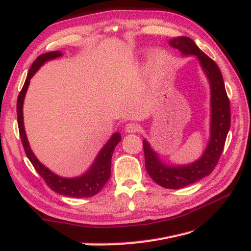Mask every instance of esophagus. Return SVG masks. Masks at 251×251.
<instances>
[{
    "label": "esophagus",
    "instance_id": "1",
    "mask_svg": "<svg viewBox=\"0 0 251 251\" xmlns=\"http://www.w3.org/2000/svg\"><path fill=\"white\" fill-rule=\"evenodd\" d=\"M125 130L126 133H136L140 130V126L135 123H128L126 124Z\"/></svg>",
    "mask_w": 251,
    "mask_h": 251
}]
</instances>
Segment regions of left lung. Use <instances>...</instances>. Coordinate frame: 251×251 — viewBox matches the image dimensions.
Masks as SVG:
<instances>
[{
  "mask_svg": "<svg viewBox=\"0 0 251 251\" xmlns=\"http://www.w3.org/2000/svg\"><path fill=\"white\" fill-rule=\"evenodd\" d=\"M169 44L183 55H195L198 58L210 85V137L206 149L198 160L187 165H168L159 159L150 143L146 139L143 140L146 169L151 178L162 187L179 189L195 183L214 171L229 131L230 103L219 67L199 49L192 39L179 36L171 40Z\"/></svg>",
  "mask_w": 251,
  "mask_h": 251,
  "instance_id": "left-lung-1",
  "label": "left lung"
}]
</instances>
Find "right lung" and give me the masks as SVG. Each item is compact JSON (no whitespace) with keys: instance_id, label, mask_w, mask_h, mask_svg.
<instances>
[{"instance_id":"add662e5","label":"right lung","mask_w":251,"mask_h":251,"mask_svg":"<svg viewBox=\"0 0 251 251\" xmlns=\"http://www.w3.org/2000/svg\"><path fill=\"white\" fill-rule=\"evenodd\" d=\"M60 51H52L45 53L37 57L33 64L31 65L27 74L24 86H23L21 92L18 97L17 101V114H18V125L21 140L24 147L25 153L34 166L36 172L40 174V176L45 180L47 185L59 195H64L71 198H89L100 193V189L107 183L111 176V159L114 149L116 148L119 141L121 140V136L119 133H114L109 141L105 143V146L100 150L94 162L90 166V169L79 177L75 178H63L59 177L54 173H52L48 168L42 164L33 151L30 149L29 142L26 136L25 127H24V119H23V103H24L25 95L29 86V82L35 72L40 69L47 60L54 59L56 57L62 56Z\"/></svg>"}]
</instances>
